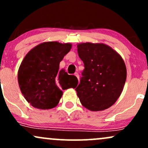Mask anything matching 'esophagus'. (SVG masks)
<instances>
[{"label": "esophagus", "mask_w": 148, "mask_h": 148, "mask_svg": "<svg viewBox=\"0 0 148 148\" xmlns=\"http://www.w3.org/2000/svg\"><path fill=\"white\" fill-rule=\"evenodd\" d=\"M74 76H76V78H77L78 79H79V74H78L77 72H76V73H75V74H74Z\"/></svg>", "instance_id": "obj_1"}]
</instances>
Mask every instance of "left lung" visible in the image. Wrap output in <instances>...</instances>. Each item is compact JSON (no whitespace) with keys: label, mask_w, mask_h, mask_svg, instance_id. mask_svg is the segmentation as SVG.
<instances>
[{"label":"left lung","mask_w":148,"mask_h":148,"mask_svg":"<svg viewBox=\"0 0 148 148\" xmlns=\"http://www.w3.org/2000/svg\"><path fill=\"white\" fill-rule=\"evenodd\" d=\"M77 51L85 67L75 89L81 104L92 111H103L113 106L126 81L127 68L123 58L103 43L78 44Z\"/></svg>","instance_id":"1"}]
</instances>
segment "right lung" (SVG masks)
<instances>
[{
    "mask_svg": "<svg viewBox=\"0 0 148 148\" xmlns=\"http://www.w3.org/2000/svg\"><path fill=\"white\" fill-rule=\"evenodd\" d=\"M72 44L45 42L25 55L18 70V83L26 101L34 108L46 110L58 104L62 90L76 87L78 80L59 70L60 61Z\"/></svg>",
    "mask_w": 148,
    "mask_h": 148,
    "instance_id": "right-lung-1",
    "label": "right lung"
}]
</instances>
